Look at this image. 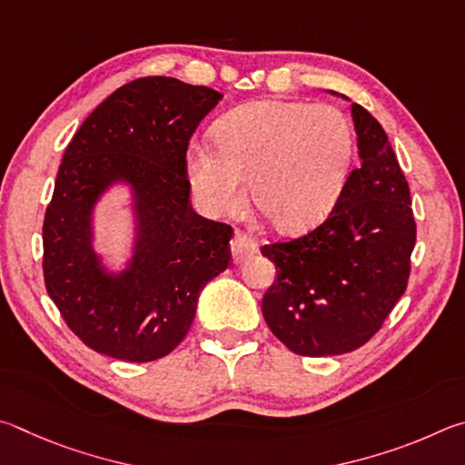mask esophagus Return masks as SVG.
Wrapping results in <instances>:
<instances>
[{
  "instance_id": "1",
  "label": "esophagus",
  "mask_w": 465,
  "mask_h": 465,
  "mask_svg": "<svg viewBox=\"0 0 465 465\" xmlns=\"http://www.w3.org/2000/svg\"><path fill=\"white\" fill-rule=\"evenodd\" d=\"M231 253H232L234 263H242L247 257L257 253V245L247 237V234L237 232L234 234V239L231 241Z\"/></svg>"
}]
</instances>
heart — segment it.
Wrapping results in <instances>:
<instances>
[{
	"mask_svg": "<svg viewBox=\"0 0 465 465\" xmlns=\"http://www.w3.org/2000/svg\"><path fill=\"white\" fill-rule=\"evenodd\" d=\"M216 151L193 144L185 171L195 202L212 216L237 212L249 195L282 234L319 226L337 206L355 141L343 112L304 102H251L214 126Z\"/></svg>",
	"mask_w": 465,
	"mask_h": 465,
	"instance_id": "1",
	"label": "heart"
}]
</instances>
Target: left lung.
Wrapping results in <instances>:
<instances>
[{
	"mask_svg": "<svg viewBox=\"0 0 465 465\" xmlns=\"http://www.w3.org/2000/svg\"><path fill=\"white\" fill-rule=\"evenodd\" d=\"M351 116L361 163L337 206L304 237L262 249L278 270L263 319L290 351L306 357L368 343L411 275L417 224L409 183L380 122L360 104H351Z\"/></svg>",
	"mask_w": 465,
	"mask_h": 465,
	"instance_id": "left-lung-1",
	"label": "left lung"
}]
</instances>
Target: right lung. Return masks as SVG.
Here are the masks:
<instances>
[{
  "instance_id": "add662e5",
  "label": "right lung",
  "mask_w": 465,
  "mask_h": 465,
  "mask_svg": "<svg viewBox=\"0 0 465 465\" xmlns=\"http://www.w3.org/2000/svg\"><path fill=\"white\" fill-rule=\"evenodd\" d=\"M223 94L173 77L118 87L73 136L43 226L48 296L94 351L154 361L182 343L200 292L231 262L232 228L195 214L185 153ZM134 195L135 242L124 271L93 249L94 203L112 184Z\"/></svg>"
}]
</instances>
